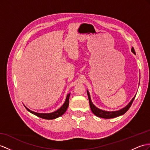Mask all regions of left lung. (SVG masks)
Listing matches in <instances>:
<instances>
[{"instance_id":"8db88e82","label":"left lung","mask_w":150,"mask_h":150,"mask_svg":"<svg viewBox=\"0 0 150 150\" xmlns=\"http://www.w3.org/2000/svg\"><path fill=\"white\" fill-rule=\"evenodd\" d=\"M131 52H132L134 54H136V52H135V50H134V48L133 47H132V49H131ZM86 92H87L90 107V109H91V110H92V112L95 115L98 116V117L103 118H105V119L113 118L117 117V116H121V115H123V114H125V113L128 110H129V109L131 106V105H132L133 101L134 100V98H135V97H136V95H135L134 97L132 98V99L130 101V103L128 104L125 107H124L123 108L120 109V110H118V111H108L103 110V109H100L99 108H98L97 107H96V105H95L93 104L92 100H91L90 95V93L88 92V90H86Z\"/></svg>"}]
</instances>
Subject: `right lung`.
<instances>
[{
  "instance_id": "right-lung-1",
  "label": "right lung",
  "mask_w": 150,
  "mask_h": 150,
  "mask_svg": "<svg viewBox=\"0 0 150 150\" xmlns=\"http://www.w3.org/2000/svg\"><path fill=\"white\" fill-rule=\"evenodd\" d=\"M70 94H71L70 93L67 94L66 98H65V100L64 102V103L63 104V105H62V106L59 109H57V111L52 112H49V113L36 112L31 111L30 109L27 108L26 106H25V105H24V106L29 112H31L32 114L37 116L39 118H41L43 119H46V120L55 119V118L60 117V116H61L62 115H63L65 113V112L66 111V110L67 109V108L69 106V97H70Z\"/></svg>"
}]
</instances>
